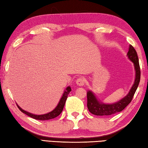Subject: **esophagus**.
Masks as SVG:
<instances>
[{
  "mask_svg": "<svg viewBox=\"0 0 148 148\" xmlns=\"http://www.w3.org/2000/svg\"><path fill=\"white\" fill-rule=\"evenodd\" d=\"M85 79L83 77H80L76 80V84L79 86H83L85 85Z\"/></svg>",
  "mask_w": 148,
  "mask_h": 148,
  "instance_id": "esophagus-1",
  "label": "esophagus"
}]
</instances>
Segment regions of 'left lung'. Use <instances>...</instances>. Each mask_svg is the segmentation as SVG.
Segmentation results:
<instances>
[{"instance_id":"left-lung-1","label":"left lung","mask_w":148,"mask_h":148,"mask_svg":"<svg viewBox=\"0 0 148 148\" xmlns=\"http://www.w3.org/2000/svg\"><path fill=\"white\" fill-rule=\"evenodd\" d=\"M127 57L134 64L135 70V79L134 84L130 92L124 98L116 103L112 104H106L99 101L91 90L87 92V107L91 113L97 116H109L122 111L127 107L132 100L140 79V69L138 58L136 50L132 45H130Z\"/></svg>"}]
</instances>
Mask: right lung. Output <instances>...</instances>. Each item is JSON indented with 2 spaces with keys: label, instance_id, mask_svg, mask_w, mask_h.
Returning a JSON list of instances; mask_svg holds the SVG:
<instances>
[{
  "label": "right lung",
  "instance_id": "add662e5",
  "mask_svg": "<svg viewBox=\"0 0 148 148\" xmlns=\"http://www.w3.org/2000/svg\"><path fill=\"white\" fill-rule=\"evenodd\" d=\"M71 91V88L70 86H69V87H67L66 88V90L64 91V93L63 94L62 97H61V100H60V102H59V103L58 104L57 107H56V108L53 110V111H52L50 112H48V113L45 114L36 115V114H32V113H30V112H28L27 111H25V110L21 109V107L18 106V105H17V106L18 107V108L19 109V110L21 112H23V113H25L26 115H28V116H29V117L33 118V119H34L39 120H50V119H54V118L57 117L61 113V112H62L64 106H65V104L67 97H68L69 94L70 93Z\"/></svg>",
  "mask_w": 148,
  "mask_h": 148
}]
</instances>
